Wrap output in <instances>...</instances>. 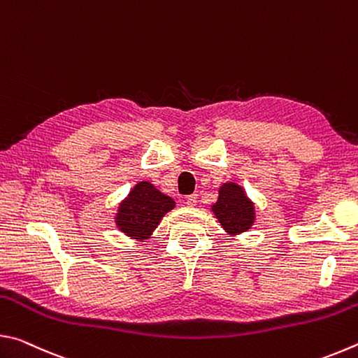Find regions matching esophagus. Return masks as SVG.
Returning a JSON list of instances; mask_svg holds the SVG:
<instances>
[{"instance_id":"34e87169","label":"esophagus","mask_w":358,"mask_h":358,"mask_svg":"<svg viewBox=\"0 0 358 358\" xmlns=\"http://www.w3.org/2000/svg\"><path fill=\"white\" fill-rule=\"evenodd\" d=\"M197 194H191V196L186 197V205L187 207H196L197 205Z\"/></svg>"}]
</instances>
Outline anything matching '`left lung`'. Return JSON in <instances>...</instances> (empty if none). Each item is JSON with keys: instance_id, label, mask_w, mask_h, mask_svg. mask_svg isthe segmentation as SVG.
<instances>
[{"instance_id": "8db88e82", "label": "left lung", "mask_w": 358, "mask_h": 358, "mask_svg": "<svg viewBox=\"0 0 358 358\" xmlns=\"http://www.w3.org/2000/svg\"><path fill=\"white\" fill-rule=\"evenodd\" d=\"M211 210L227 234L246 232L254 222V205L237 183L220 187V197Z\"/></svg>"}]
</instances>
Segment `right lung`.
I'll return each mask as SVG.
<instances>
[{
  "label": "right lung",
  "mask_w": 358,
  "mask_h": 358,
  "mask_svg": "<svg viewBox=\"0 0 358 358\" xmlns=\"http://www.w3.org/2000/svg\"><path fill=\"white\" fill-rule=\"evenodd\" d=\"M173 207V199L157 191L148 181H141L118 207L115 222L128 237L145 240Z\"/></svg>",
  "instance_id": "1"
}]
</instances>
